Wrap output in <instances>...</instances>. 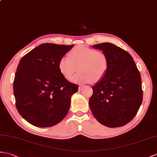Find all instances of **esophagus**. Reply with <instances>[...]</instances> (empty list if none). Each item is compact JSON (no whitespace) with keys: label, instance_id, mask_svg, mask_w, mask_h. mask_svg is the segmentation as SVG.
Listing matches in <instances>:
<instances>
[{"label":"esophagus","instance_id":"esophagus-1","mask_svg":"<svg viewBox=\"0 0 157 157\" xmlns=\"http://www.w3.org/2000/svg\"><path fill=\"white\" fill-rule=\"evenodd\" d=\"M83 89V86H79V88H78L79 91H81V90H82Z\"/></svg>","mask_w":157,"mask_h":157}]
</instances>
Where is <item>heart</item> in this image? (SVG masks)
Returning a JSON list of instances; mask_svg holds the SVG:
<instances>
[{"label":"heart","instance_id":"b5f03b06","mask_svg":"<svg viewBox=\"0 0 157 157\" xmlns=\"http://www.w3.org/2000/svg\"><path fill=\"white\" fill-rule=\"evenodd\" d=\"M72 81L79 84L90 82L100 81L106 74L109 60L105 53L85 45H79L72 49L69 57H61L58 62V69L63 77L70 80L77 70Z\"/></svg>","mask_w":157,"mask_h":157}]
</instances>
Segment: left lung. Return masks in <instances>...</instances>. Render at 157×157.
<instances>
[{
	"label": "left lung",
	"instance_id": "obj_1",
	"mask_svg": "<svg viewBox=\"0 0 157 157\" xmlns=\"http://www.w3.org/2000/svg\"><path fill=\"white\" fill-rule=\"evenodd\" d=\"M106 54L108 70L92 87L89 105L98 122L110 128L122 126L132 120L143 101L141 77L132 57L110 43L92 46Z\"/></svg>",
	"mask_w": 157,
	"mask_h": 157
}]
</instances>
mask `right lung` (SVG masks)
<instances>
[{
  "label": "right lung",
  "instance_id": "obj_1",
  "mask_svg": "<svg viewBox=\"0 0 157 157\" xmlns=\"http://www.w3.org/2000/svg\"><path fill=\"white\" fill-rule=\"evenodd\" d=\"M73 47L43 43L22 57L18 65L13 83L16 107L32 125L53 126L67 115L78 86L63 77L58 62Z\"/></svg>",
  "mask_w": 157,
  "mask_h": 157
}]
</instances>
